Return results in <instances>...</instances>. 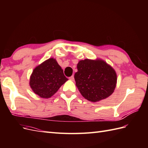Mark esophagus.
I'll return each mask as SVG.
<instances>
[{"label": "esophagus", "instance_id": "esophagus-1", "mask_svg": "<svg viewBox=\"0 0 148 148\" xmlns=\"http://www.w3.org/2000/svg\"><path fill=\"white\" fill-rule=\"evenodd\" d=\"M69 79H70V80H71V81H73V80H74V76L72 75V76H71V77H70L69 78Z\"/></svg>", "mask_w": 148, "mask_h": 148}]
</instances>
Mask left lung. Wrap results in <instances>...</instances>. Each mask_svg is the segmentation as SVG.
<instances>
[{
    "instance_id": "left-lung-1",
    "label": "left lung",
    "mask_w": 148,
    "mask_h": 148,
    "mask_svg": "<svg viewBox=\"0 0 148 148\" xmlns=\"http://www.w3.org/2000/svg\"><path fill=\"white\" fill-rule=\"evenodd\" d=\"M74 76L82 95L87 100L98 102L110 96L117 83V74L110 65L101 59L80 60Z\"/></svg>"
}]
</instances>
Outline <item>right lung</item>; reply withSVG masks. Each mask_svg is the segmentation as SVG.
I'll use <instances>...</instances> for the list:
<instances>
[{"label":"right lung","instance_id":"right-lung-1","mask_svg":"<svg viewBox=\"0 0 148 148\" xmlns=\"http://www.w3.org/2000/svg\"><path fill=\"white\" fill-rule=\"evenodd\" d=\"M67 80L56 60L50 58L34 69L30 77L29 85L36 95L42 98H49Z\"/></svg>","mask_w":148,"mask_h":148}]
</instances>
